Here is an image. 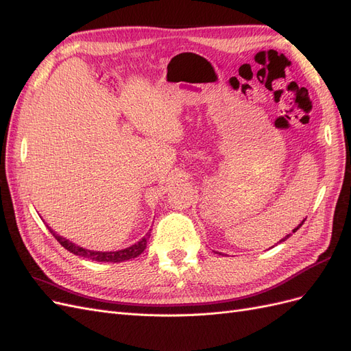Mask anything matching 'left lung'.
Segmentation results:
<instances>
[{
  "label": "left lung",
  "instance_id": "8db88e82",
  "mask_svg": "<svg viewBox=\"0 0 351 351\" xmlns=\"http://www.w3.org/2000/svg\"><path fill=\"white\" fill-rule=\"evenodd\" d=\"M304 221H306V218H304V219H303V221H302V224H299V226H297V227H295V228H294V230H293V232H295V231H297V230H299V228H300V227H302V226H303V222H304ZM290 236H291V234H289V236H285V237H284V239H281V240H280V243H281V241H285V240H287V239H289V237H290Z\"/></svg>",
  "mask_w": 351,
  "mask_h": 351
}]
</instances>
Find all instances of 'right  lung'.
Returning <instances> with one entry per match:
<instances>
[{
  "instance_id": "add662e5",
  "label": "right lung",
  "mask_w": 351,
  "mask_h": 351,
  "mask_svg": "<svg viewBox=\"0 0 351 351\" xmlns=\"http://www.w3.org/2000/svg\"><path fill=\"white\" fill-rule=\"evenodd\" d=\"M48 228L52 232V236H54L57 239V241L61 244V246L67 249L70 253L77 254V256L86 258V259L97 261V262H112V263L124 262V261L134 259V258L139 256V254H142L143 250L146 249L147 239L151 237V232H147V234L142 240L132 244L130 247H125V249H121V250H114V252H98V250H89V249L80 247V246H77V244H74L73 241L67 240L66 237L57 234V232L52 230L51 227H48Z\"/></svg>"
}]
</instances>
